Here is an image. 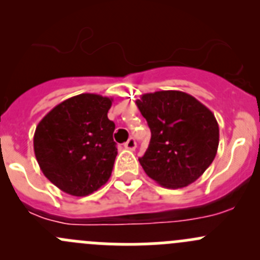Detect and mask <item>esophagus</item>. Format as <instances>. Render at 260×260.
Returning <instances> with one entry per match:
<instances>
[{"label": "esophagus", "mask_w": 260, "mask_h": 260, "mask_svg": "<svg viewBox=\"0 0 260 260\" xmlns=\"http://www.w3.org/2000/svg\"><path fill=\"white\" fill-rule=\"evenodd\" d=\"M136 141H135V138H129V140L127 141V142L124 143V147L127 149H129V151H135L136 149Z\"/></svg>", "instance_id": "obj_1"}]
</instances>
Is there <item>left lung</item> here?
Segmentation results:
<instances>
[{
    "instance_id": "left-lung-1",
    "label": "left lung",
    "mask_w": 260,
    "mask_h": 260,
    "mask_svg": "<svg viewBox=\"0 0 260 260\" xmlns=\"http://www.w3.org/2000/svg\"><path fill=\"white\" fill-rule=\"evenodd\" d=\"M136 104L151 129V142L140 158L147 176L167 188L195 182L212 164L219 147L214 113L180 90L146 93Z\"/></svg>"
}]
</instances>
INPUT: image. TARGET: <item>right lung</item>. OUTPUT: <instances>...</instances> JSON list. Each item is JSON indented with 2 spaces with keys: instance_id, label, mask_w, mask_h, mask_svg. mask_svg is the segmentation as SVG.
I'll return each instance as SVG.
<instances>
[{
  "instance_id": "right-lung-1",
  "label": "right lung",
  "mask_w": 260,
  "mask_h": 260,
  "mask_svg": "<svg viewBox=\"0 0 260 260\" xmlns=\"http://www.w3.org/2000/svg\"><path fill=\"white\" fill-rule=\"evenodd\" d=\"M113 99L84 93L61 102L39 122L34 151L41 171L56 187L86 196L107 183L117 147L108 119Z\"/></svg>"
}]
</instances>
